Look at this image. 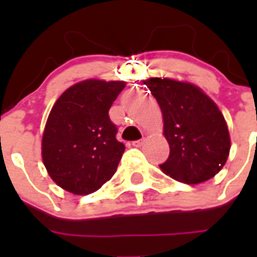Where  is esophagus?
<instances>
[{
    "instance_id": "1",
    "label": "esophagus",
    "mask_w": 257,
    "mask_h": 257,
    "mask_svg": "<svg viewBox=\"0 0 257 257\" xmlns=\"http://www.w3.org/2000/svg\"><path fill=\"white\" fill-rule=\"evenodd\" d=\"M143 144H144V139H141V140H137V141H133V147H136V148H140Z\"/></svg>"
}]
</instances>
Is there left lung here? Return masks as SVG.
<instances>
[{"label": "left lung", "mask_w": 257, "mask_h": 257, "mask_svg": "<svg viewBox=\"0 0 257 257\" xmlns=\"http://www.w3.org/2000/svg\"><path fill=\"white\" fill-rule=\"evenodd\" d=\"M144 84L160 105L171 149L161 171L185 184L212 179L224 167L231 149L227 122L217 105L188 82L155 77Z\"/></svg>", "instance_id": "1"}]
</instances>
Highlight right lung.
Instances as JSON below:
<instances>
[{"instance_id":"add662e5","label":"right lung","mask_w":257,"mask_h":257,"mask_svg":"<svg viewBox=\"0 0 257 257\" xmlns=\"http://www.w3.org/2000/svg\"><path fill=\"white\" fill-rule=\"evenodd\" d=\"M124 88L122 81L85 80L58 97L42 135V161L58 187L89 195L112 179L125 145L109 109Z\"/></svg>"}]
</instances>
